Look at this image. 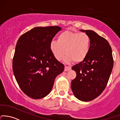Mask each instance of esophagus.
Returning <instances> with one entry per match:
<instances>
[{"instance_id": "esophagus-1", "label": "esophagus", "mask_w": 120, "mask_h": 120, "mask_svg": "<svg viewBox=\"0 0 120 120\" xmlns=\"http://www.w3.org/2000/svg\"><path fill=\"white\" fill-rule=\"evenodd\" d=\"M71 69V68L70 67L65 65V68H64V71H68L70 70Z\"/></svg>"}]
</instances>
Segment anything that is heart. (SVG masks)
<instances>
[{
  "label": "heart",
  "mask_w": 120,
  "mask_h": 120,
  "mask_svg": "<svg viewBox=\"0 0 120 120\" xmlns=\"http://www.w3.org/2000/svg\"><path fill=\"white\" fill-rule=\"evenodd\" d=\"M90 44V38L86 33L64 31L59 35L57 40L52 41L50 48L57 60H61L67 55V62L80 63L87 56Z\"/></svg>",
  "instance_id": "b5f03b06"
}]
</instances>
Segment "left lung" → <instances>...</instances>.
<instances>
[{"mask_svg": "<svg viewBox=\"0 0 120 120\" xmlns=\"http://www.w3.org/2000/svg\"><path fill=\"white\" fill-rule=\"evenodd\" d=\"M90 38L89 54L72 69L76 76L71 82L74 95L82 101H90L102 94L109 81L113 67L112 50L108 41L93 30H84Z\"/></svg>", "mask_w": 120, "mask_h": 120, "instance_id": "left-lung-1", "label": "left lung"}]
</instances>
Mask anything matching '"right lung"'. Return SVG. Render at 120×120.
I'll return each instance as SVG.
<instances>
[{"instance_id":"1","label":"right lung","mask_w":120,"mask_h":120,"mask_svg":"<svg viewBox=\"0 0 120 120\" xmlns=\"http://www.w3.org/2000/svg\"><path fill=\"white\" fill-rule=\"evenodd\" d=\"M61 30L57 26L34 27L18 40L12 59L14 75L21 90L33 99L46 97L56 77L64 70L50 48Z\"/></svg>"}]
</instances>
